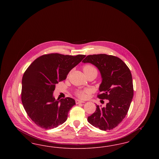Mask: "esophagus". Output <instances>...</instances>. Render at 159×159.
<instances>
[{
  "mask_svg": "<svg viewBox=\"0 0 159 159\" xmlns=\"http://www.w3.org/2000/svg\"><path fill=\"white\" fill-rule=\"evenodd\" d=\"M84 102H85L84 101H80V100H79V99H76V104H80V103H84Z\"/></svg>",
  "mask_w": 159,
  "mask_h": 159,
  "instance_id": "34e87169",
  "label": "esophagus"
}]
</instances>
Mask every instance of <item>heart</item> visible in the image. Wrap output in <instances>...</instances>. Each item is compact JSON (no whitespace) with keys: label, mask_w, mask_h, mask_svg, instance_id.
<instances>
[{"label":"heart","mask_w":159,"mask_h":159,"mask_svg":"<svg viewBox=\"0 0 159 159\" xmlns=\"http://www.w3.org/2000/svg\"><path fill=\"white\" fill-rule=\"evenodd\" d=\"M83 70L84 74H89L92 73H96L97 74V70L94 66L92 65L87 64L84 65L83 67ZM89 93V90L85 89H78L75 92V95L77 97L80 98H85L88 94Z\"/></svg>","instance_id":"obj_1"}]
</instances>
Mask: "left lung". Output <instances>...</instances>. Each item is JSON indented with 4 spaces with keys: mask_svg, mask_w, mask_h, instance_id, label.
Instances as JSON below:
<instances>
[{
    "mask_svg": "<svg viewBox=\"0 0 159 159\" xmlns=\"http://www.w3.org/2000/svg\"><path fill=\"white\" fill-rule=\"evenodd\" d=\"M95 66L102 79L97 97L108 99L105 107L97 105L95 111L88 117L92 126L102 130H111L121 123L128 112L134 96L130 71L119 58L107 54L88 55L83 61Z\"/></svg>",
    "mask_w": 159,
    "mask_h": 159,
    "instance_id": "left-lung-1",
    "label": "left lung"
}]
</instances>
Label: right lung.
Returning <instances> with one entry per match:
<instances>
[{
  "label": "right lung",
  "mask_w": 159,
  "mask_h": 159,
  "mask_svg": "<svg viewBox=\"0 0 159 159\" xmlns=\"http://www.w3.org/2000/svg\"><path fill=\"white\" fill-rule=\"evenodd\" d=\"M86 57L52 53L34 61L24 73L21 101L29 117L38 126L54 128L67 119L68 111L76 104L67 97L55 100V84L64 80L70 72Z\"/></svg>",
  "instance_id": "right-lung-1"
}]
</instances>
